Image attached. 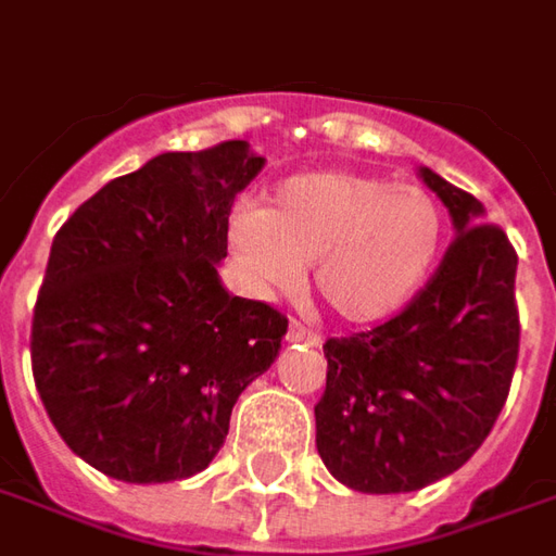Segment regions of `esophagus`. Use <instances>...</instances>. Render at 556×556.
<instances>
[{"mask_svg": "<svg viewBox=\"0 0 556 556\" xmlns=\"http://www.w3.org/2000/svg\"><path fill=\"white\" fill-rule=\"evenodd\" d=\"M287 339H290V342L320 344V336H317V332H312V329L302 327L300 320H290V324H287Z\"/></svg>", "mask_w": 556, "mask_h": 556, "instance_id": "obj_1", "label": "esophagus"}]
</instances>
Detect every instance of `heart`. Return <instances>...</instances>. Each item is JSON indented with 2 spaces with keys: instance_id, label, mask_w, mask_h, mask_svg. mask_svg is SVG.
Instances as JSON below:
<instances>
[{
  "instance_id": "b5f03b06",
  "label": "heart",
  "mask_w": 556,
  "mask_h": 556,
  "mask_svg": "<svg viewBox=\"0 0 556 556\" xmlns=\"http://www.w3.org/2000/svg\"><path fill=\"white\" fill-rule=\"evenodd\" d=\"M445 217L427 187L320 168L271 190L266 208L229 220V248L260 293L290 290L315 263V287L344 320L372 324L408 305L442 251Z\"/></svg>"
}]
</instances>
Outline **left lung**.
Here are the masks:
<instances>
[{"instance_id":"left-lung-1","label":"left lung","mask_w":556,"mask_h":556,"mask_svg":"<svg viewBox=\"0 0 556 556\" xmlns=\"http://www.w3.org/2000/svg\"><path fill=\"white\" fill-rule=\"evenodd\" d=\"M454 241L388 324L329 339L317 454L359 493H412L457 472L493 430L518 363V254L484 205L432 168Z\"/></svg>"}]
</instances>
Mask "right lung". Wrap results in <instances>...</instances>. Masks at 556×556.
Segmentation results:
<instances>
[{
    "label": "right lung",
    "mask_w": 556,
    "mask_h": 556,
    "mask_svg": "<svg viewBox=\"0 0 556 556\" xmlns=\"http://www.w3.org/2000/svg\"><path fill=\"white\" fill-rule=\"evenodd\" d=\"M263 156L248 141L160 154L109 181L53 236L33 315V375L80 460L129 484L202 472L232 405L269 369L287 317L232 296V199Z\"/></svg>",
    "instance_id": "right-lung-1"
}]
</instances>
